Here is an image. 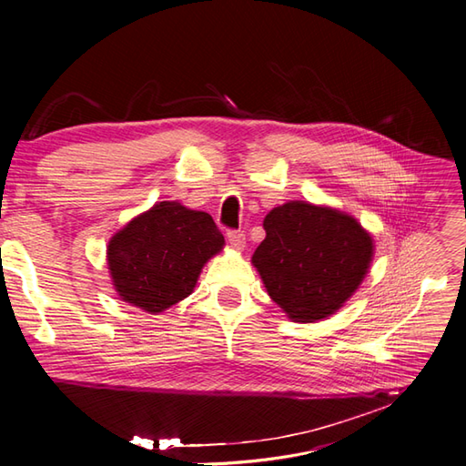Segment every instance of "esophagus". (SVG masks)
I'll return each mask as SVG.
<instances>
[{
	"instance_id": "obj_1",
	"label": "esophagus",
	"mask_w": 466,
	"mask_h": 466,
	"mask_svg": "<svg viewBox=\"0 0 466 466\" xmlns=\"http://www.w3.org/2000/svg\"><path fill=\"white\" fill-rule=\"evenodd\" d=\"M228 241H229L231 247H235V248H243L245 243H247V238H245V233H243V231L229 229V231H228Z\"/></svg>"
}]
</instances>
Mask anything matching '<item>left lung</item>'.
Listing matches in <instances>:
<instances>
[{"instance_id": "1", "label": "left lung", "mask_w": 466, "mask_h": 466, "mask_svg": "<svg viewBox=\"0 0 466 466\" xmlns=\"http://www.w3.org/2000/svg\"><path fill=\"white\" fill-rule=\"evenodd\" d=\"M252 255L270 298L298 322L332 315L358 289L373 257L371 237L342 211L288 202L264 218Z\"/></svg>"}]
</instances>
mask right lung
I'll return each instance as SVG.
<instances>
[{
  "mask_svg": "<svg viewBox=\"0 0 466 466\" xmlns=\"http://www.w3.org/2000/svg\"><path fill=\"white\" fill-rule=\"evenodd\" d=\"M221 247L223 235L206 211L159 202L110 238V276L124 301L161 313L188 298Z\"/></svg>",
  "mask_w": 466,
  "mask_h": 466,
  "instance_id": "add662e5",
  "label": "right lung"
}]
</instances>
